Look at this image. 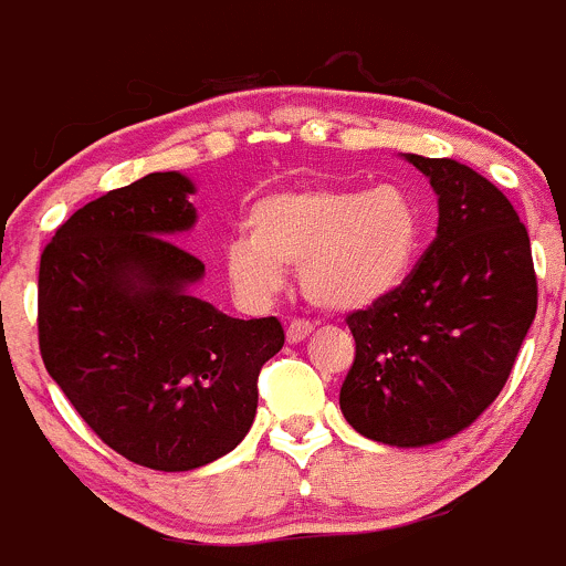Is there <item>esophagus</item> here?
Wrapping results in <instances>:
<instances>
[{
  "mask_svg": "<svg viewBox=\"0 0 566 566\" xmlns=\"http://www.w3.org/2000/svg\"><path fill=\"white\" fill-rule=\"evenodd\" d=\"M312 334V323L310 321H290L287 326V343H301V339H306Z\"/></svg>",
  "mask_w": 566,
  "mask_h": 566,
  "instance_id": "obj_1",
  "label": "esophagus"
}]
</instances>
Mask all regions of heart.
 Wrapping results in <instances>:
<instances>
[{
  "instance_id": "heart-1",
  "label": "heart",
  "mask_w": 566,
  "mask_h": 566,
  "mask_svg": "<svg viewBox=\"0 0 566 566\" xmlns=\"http://www.w3.org/2000/svg\"><path fill=\"white\" fill-rule=\"evenodd\" d=\"M249 238L229 240L223 271L240 301L262 306L298 265L301 290L323 310L348 312L406 282L422 243V216L400 185L298 188L265 196L249 212Z\"/></svg>"
}]
</instances>
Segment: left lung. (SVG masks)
<instances>
[{"label": "left lung", "mask_w": 566, "mask_h": 566, "mask_svg": "<svg viewBox=\"0 0 566 566\" xmlns=\"http://www.w3.org/2000/svg\"><path fill=\"white\" fill-rule=\"evenodd\" d=\"M406 160L434 188L437 238L395 293L345 317L356 356L339 409L367 440L422 448L501 395L534 323L536 273L528 229L490 179L448 157Z\"/></svg>", "instance_id": "left-lung-1"}]
</instances>
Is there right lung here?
<instances>
[{
  "label": "right lung",
  "instance_id": "obj_1",
  "mask_svg": "<svg viewBox=\"0 0 566 566\" xmlns=\"http://www.w3.org/2000/svg\"><path fill=\"white\" fill-rule=\"evenodd\" d=\"M193 182L149 174L76 210L38 271V345L82 420L140 468L227 457L256 415V378L284 345L276 317L240 321L190 293L205 262L174 243Z\"/></svg>",
  "mask_w": 566,
  "mask_h": 566
}]
</instances>
